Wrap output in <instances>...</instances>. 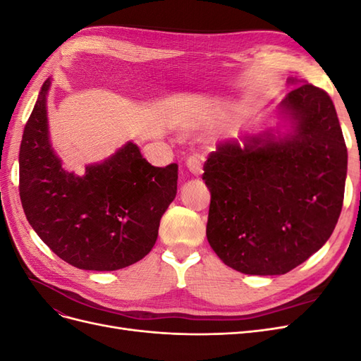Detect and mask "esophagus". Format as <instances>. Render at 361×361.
<instances>
[{
  "instance_id": "34e87169",
  "label": "esophagus",
  "mask_w": 361,
  "mask_h": 361,
  "mask_svg": "<svg viewBox=\"0 0 361 361\" xmlns=\"http://www.w3.org/2000/svg\"><path fill=\"white\" fill-rule=\"evenodd\" d=\"M187 169L190 170V173L195 174V176H199V174L203 173V157L199 154L190 155L187 158Z\"/></svg>"
}]
</instances>
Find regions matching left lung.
I'll list each match as a JSON object with an SVG mask.
<instances>
[{"mask_svg":"<svg viewBox=\"0 0 361 361\" xmlns=\"http://www.w3.org/2000/svg\"><path fill=\"white\" fill-rule=\"evenodd\" d=\"M281 108L295 120L292 137L221 143L203 166L207 241L250 276L301 265L329 241L343 204L348 152L331 97L304 82Z\"/></svg>","mask_w":361,"mask_h":361,"instance_id":"8db88e82","label":"left lung"}]
</instances>
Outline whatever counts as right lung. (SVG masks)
Instances as JSON below:
<instances>
[{
  "mask_svg": "<svg viewBox=\"0 0 361 361\" xmlns=\"http://www.w3.org/2000/svg\"><path fill=\"white\" fill-rule=\"evenodd\" d=\"M24 128L19 147V195L28 223L72 267L116 271L143 259L158 238L159 220L176 197L178 164L154 167L128 143L89 166L84 176L61 169L48 140L47 92Z\"/></svg>",
  "mask_w": 361,
  "mask_h": 361,
  "instance_id": "1",
  "label": "right lung"
}]
</instances>
